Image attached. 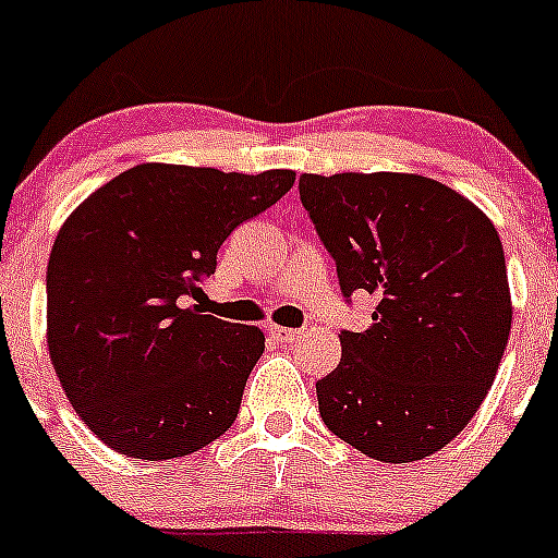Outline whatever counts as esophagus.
<instances>
[{
  "label": "esophagus",
  "instance_id": "1",
  "mask_svg": "<svg viewBox=\"0 0 558 558\" xmlns=\"http://www.w3.org/2000/svg\"><path fill=\"white\" fill-rule=\"evenodd\" d=\"M268 335L279 343H292V340L301 338V329H290V327H279V325H268Z\"/></svg>",
  "mask_w": 558,
  "mask_h": 558
}]
</instances>
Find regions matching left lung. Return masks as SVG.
I'll return each mask as SVG.
<instances>
[{"label": "left lung", "mask_w": 558, "mask_h": 558, "mask_svg": "<svg viewBox=\"0 0 558 558\" xmlns=\"http://www.w3.org/2000/svg\"><path fill=\"white\" fill-rule=\"evenodd\" d=\"M298 189L345 301H377L373 325L340 332V364L316 383L322 421L383 463L439 452L487 397L511 332L495 226L423 175H301Z\"/></svg>", "instance_id": "obj_1"}]
</instances>
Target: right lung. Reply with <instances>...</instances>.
<instances>
[{"mask_svg":"<svg viewBox=\"0 0 558 558\" xmlns=\"http://www.w3.org/2000/svg\"><path fill=\"white\" fill-rule=\"evenodd\" d=\"M292 183V170L137 165L71 213L47 263V345L104 445L172 460L231 428L266 338L191 301L231 231Z\"/></svg>","mask_w":558,"mask_h":558,"instance_id":"add662e5","label":"right lung"}]
</instances>
